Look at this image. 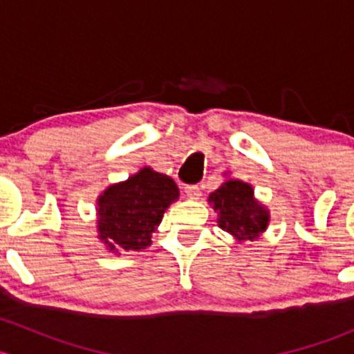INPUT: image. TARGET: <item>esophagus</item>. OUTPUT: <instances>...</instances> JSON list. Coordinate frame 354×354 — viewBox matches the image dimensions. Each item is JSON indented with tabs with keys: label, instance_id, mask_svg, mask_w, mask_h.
I'll return each mask as SVG.
<instances>
[{
	"label": "esophagus",
	"instance_id": "1",
	"mask_svg": "<svg viewBox=\"0 0 354 354\" xmlns=\"http://www.w3.org/2000/svg\"><path fill=\"white\" fill-rule=\"evenodd\" d=\"M185 194H187L188 198H194V200H198L202 197V190H200L198 185H188V187L185 188Z\"/></svg>",
	"mask_w": 354,
	"mask_h": 354
}]
</instances>
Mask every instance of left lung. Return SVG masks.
Wrapping results in <instances>:
<instances>
[{"label": "left lung", "instance_id": "left-lung-1", "mask_svg": "<svg viewBox=\"0 0 354 354\" xmlns=\"http://www.w3.org/2000/svg\"><path fill=\"white\" fill-rule=\"evenodd\" d=\"M217 224L236 241L255 240L269 224V210L253 197V188L240 180H226L209 195Z\"/></svg>", "mask_w": 354, "mask_h": 354}]
</instances>
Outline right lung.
<instances>
[{
    "label": "right lung",
    "mask_w": 354,
    "mask_h": 354,
    "mask_svg": "<svg viewBox=\"0 0 354 354\" xmlns=\"http://www.w3.org/2000/svg\"><path fill=\"white\" fill-rule=\"evenodd\" d=\"M180 197L176 183L152 167H144L123 183L111 185L97 198V233L109 252L142 250Z\"/></svg>",
    "instance_id": "1"
}]
</instances>
